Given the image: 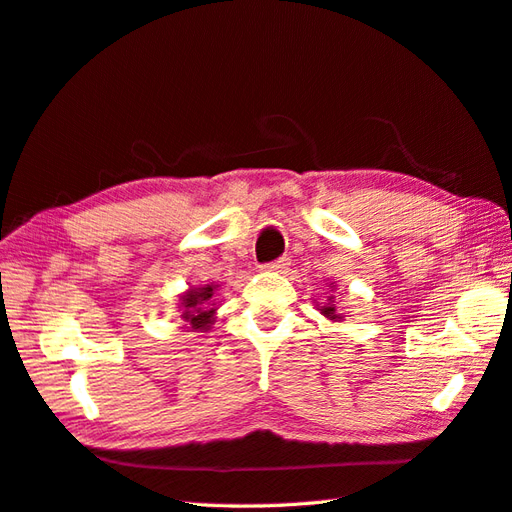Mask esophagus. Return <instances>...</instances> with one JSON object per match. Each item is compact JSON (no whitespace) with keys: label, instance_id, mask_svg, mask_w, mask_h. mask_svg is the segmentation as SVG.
I'll return each instance as SVG.
<instances>
[{"label":"esophagus","instance_id":"34e87169","mask_svg":"<svg viewBox=\"0 0 512 512\" xmlns=\"http://www.w3.org/2000/svg\"><path fill=\"white\" fill-rule=\"evenodd\" d=\"M290 266V259L288 257H279L277 262H270V264H264L262 270H270V273H284V270Z\"/></svg>","mask_w":512,"mask_h":512}]
</instances>
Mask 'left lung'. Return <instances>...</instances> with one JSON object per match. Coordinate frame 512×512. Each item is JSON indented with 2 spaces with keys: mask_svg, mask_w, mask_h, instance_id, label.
<instances>
[{
  "mask_svg": "<svg viewBox=\"0 0 512 512\" xmlns=\"http://www.w3.org/2000/svg\"><path fill=\"white\" fill-rule=\"evenodd\" d=\"M328 290H330V295H328V299H325V303H319L317 301V310L323 314L325 319L328 321H332V323H341V321H345V314H341V312H336V303H334V295L332 292L336 290V284L334 281H330L328 284Z\"/></svg>",
  "mask_w": 512,
  "mask_h": 512,
  "instance_id": "left-lung-1",
  "label": "left lung"
}]
</instances>
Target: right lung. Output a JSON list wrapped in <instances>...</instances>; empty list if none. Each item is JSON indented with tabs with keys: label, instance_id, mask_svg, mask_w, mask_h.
Here are the masks:
<instances>
[{
	"label": "right lung",
	"instance_id": "1",
	"mask_svg": "<svg viewBox=\"0 0 512 512\" xmlns=\"http://www.w3.org/2000/svg\"><path fill=\"white\" fill-rule=\"evenodd\" d=\"M220 284H204L198 288L184 290L178 295V308H180V319L189 323L191 332H209L211 325L217 319V301H215V290Z\"/></svg>",
	"mask_w": 512,
	"mask_h": 512
}]
</instances>
